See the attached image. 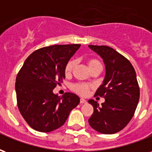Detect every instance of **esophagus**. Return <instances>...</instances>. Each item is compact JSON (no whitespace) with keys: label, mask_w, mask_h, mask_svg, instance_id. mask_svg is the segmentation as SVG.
<instances>
[{"label":"esophagus","mask_w":152,"mask_h":152,"mask_svg":"<svg viewBox=\"0 0 152 152\" xmlns=\"http://www.w3.org/2000/svg\"><path fill=\"white\" fill-rule=\"evenodd\" d=\"M80 102L81 104H84V103H86V102H87V101H86V99H80Z\"/></svg>","instance_id":"34e87169"}]
</instances>
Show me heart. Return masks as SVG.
I'll return each instance as SVG.
<instances>
[{
    "label": "heart",
    "instance_id": "obj_1",
    "mask_svg": "<svg viewBox=\"0 0 152 152\" xmlns=\"http://www.w3.org/2000/svg\"><path fill=\"white\" fill-rule=\"evenodd\" d=\"M87 64H88L89 68H90V67H92L94 65L101 64V63H100L99 60L95 59V58H90V59L87 61ZM74 66H75V61L74 60H69L66 63L65 67H64V72H65L66 76H68V75H70L72 73ZM72 89L75 92L79 94L80 95L86 96L89 93V89H90V86L89 85H87V84H85V83H79V84L74 85L72 86Z\"/></svg>",
    "mask_w": 152,
    "mask_h": 152
}]
</instances>
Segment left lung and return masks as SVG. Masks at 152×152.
I'll return each mask as SVG.
<instances>
[{"label": "left lung", "instance_id": "8db88e82", "mask_svg": "<svg viewBox=\"0 0 152 152\" xmlns=\"http://www.w3.org/2000/svg\"><path fill=\"white\" fill-rule=\"evenodd\" d=\"M89 47L102 58L106 67L102 85L95 93L105 102L100 106L94 100H89L94 107L89 125L102 134H115L129 124L137 108L140 90L136 72L130 62L111 47Z\"/></svg>", "mask_w": 152, "mask_h": 152}]
</instances>
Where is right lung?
<instances>
[{"label": "right lung", "instance_id": "add662e5", "mask_svg": "<svg viewBox=\"0 0 152 152\" xmlns=\"http://www.w3.org/2000/svg\"><path fill=\"white\" fill-rule=\"evenodd\" d=\"M80 46L55 45L39 49L28 57L18 72L15 82L18 110L35 130L47 133L58 129L79 104L75 94L59 97L53 89L65 79V65Z\"/></svg>", "mask_w": 152, "mask_h": 152}]
</instances>
